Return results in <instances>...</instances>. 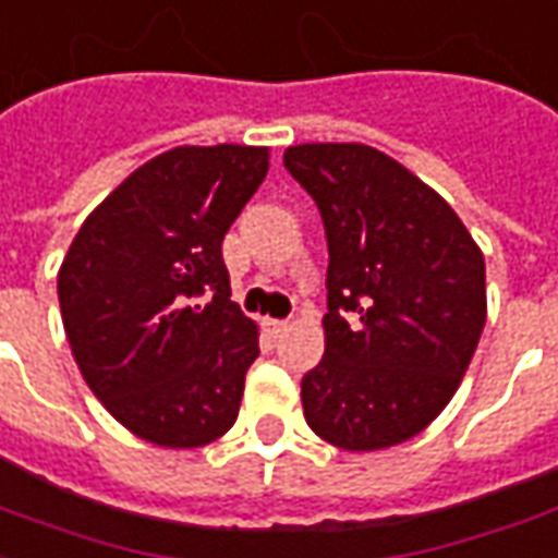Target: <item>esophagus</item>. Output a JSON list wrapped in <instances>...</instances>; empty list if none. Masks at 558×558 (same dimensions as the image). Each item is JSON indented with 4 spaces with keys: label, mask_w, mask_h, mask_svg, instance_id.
Segmentation results:
<instances>
[{
    "label": "esophagus",
    "mask_w": 558,
    "mask_h": 558,
    "mask_svg": "<svg viewBox=\"0 0 558 558\" xmlns=\"http://www.w3.org/2000/svg\"><path fill=\"white\" fill-rule=\"evenodd\" d=\"M264 330H267V336H282L288 330V322H279V318H264Z\"/></svg>",
    "instance_id": "1"
}]
</instances>
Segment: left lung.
<instances>
[{
    "instance_id": "left-lung-1",
    "label": "left lung",
    "mask_w": 558,
    "mask_h": 558,
    "mask_svg": "<svg viewBox=\"0 0 558 558\" xmlns=\"http://www.w3.org/2000/svg\"><path fill=\"white\" fill-rule=\"evenodd\" d=\"M282 161L330 255L324 357L300 381L306 424L342 450L393 448L436 421L472 363L484 255L445 197L373 146L300 144Z\"/></svg>"
}]
</instances>
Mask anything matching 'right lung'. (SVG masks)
<instances>
[{"instance_id": "1", "label": "right lung", "mask_w": 558, "mask_h": 558, "mask_svg": "<svg viewBox=\"0 0 558 558\" xmlns=\"http://www.w3.org/2000/svg\"><path fill=\"white\" fill-rule=\"evenodd\" d=\"M264 146H177L98 204L59 267L71 354L125 429L201 448L236 421L258 327L222 240L267 177Z\"/></svg>"}]
</instances>
